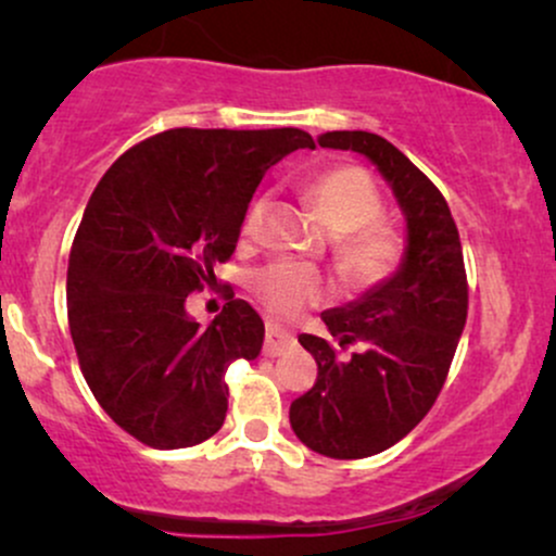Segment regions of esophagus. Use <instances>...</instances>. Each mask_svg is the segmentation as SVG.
Here are the masks:
<instances>
[{"instance_id":"1","label":"esophagus","mask_w":556,"mask_h":556,"mask_svg":"<svg viewBox=\"0 0 556 556\" xmlns=\"http://www.w3.org/2000/svg\"><path fill=\"white\" fill-rule=\"evenodd\" d=\"M295 344V337L290 331L274 327V324H266V342H264V355L266 358H277L285 350H290Z\"/></svg>"}]
</instances>
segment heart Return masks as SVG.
<instances>
[{
    "mask_svg": "<svg viewBox=\"0 0 556 556\" xmlns=\"http://www.w3.org/2000/svg\"><path fill=\"white\" fill-rule=\"evenodd\" d=\"M308 198L324 227L334 235L331 258L342 282L355 292L374 290L392 279L405 258V238L387 222L384 198L374 177L361 167H334L318 175ZM266 201L256 198L242 216V238H256ZM251 292L271 316L298 318L329 298V279L298 261H274L251 277Z\"/></svg>",
    "mask_w": 556,
    "mask_h": 556,
    "instance_id": "b5f03b06",
    "label": "heart"
}]
</instances>
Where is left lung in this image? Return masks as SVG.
<instances>
[{
    "label": "left lung",
    "instance_id": "obj_1",
    "mask_svg": "<svg viewBox=\"0 0 556 556\" xmlns=\"http://www.w3.org/2000/svg\"><path fill=\"white\" fill-rule=\"evenodd\" d=\"M318 143L371 159L407 222L397 274L321 314L340 348L355 344V353L340 358L324 337H298L318 376L290 405L292 431L318 455L361 460L397 444L437 402L468 318V277L444 195L400 149L366 130L324 132Z\"/></svg>",
    "mask_w": 556,
    "mask_h": 556
}]
</instances>
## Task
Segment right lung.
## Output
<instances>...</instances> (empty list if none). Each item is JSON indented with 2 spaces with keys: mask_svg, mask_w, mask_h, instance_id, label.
Returning a JSON list of instances; mask_svg holds the SVG:
<instances>
[{
  "mask_svg": "<svg viewBox=\"0 0 556 556\" xmlns=\"http://www.w3.org/2000/svg\"><path fill=\"white\" fill-rule=\"evenodd\" d=\"M314 146L298 127H175L96 185L70 251L67 321L93 397L138 442L182 450L225 424V374L261 353L264 321L229 285L206 329L185 300L216 285L266 169Z\"/></svg>",
  "mask_w": 556,
  "mask_h": 556,
  "instance_id": "add662e5",
  "label": "right lung"
}]
</instances>
